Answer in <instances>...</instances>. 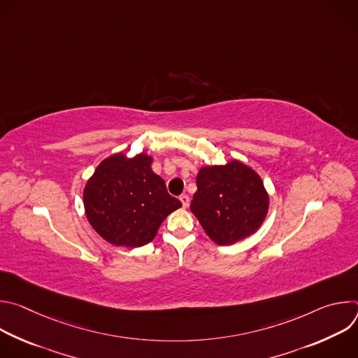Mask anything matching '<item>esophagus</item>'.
<instances>
[{
	"mask_svg": "<svg viewBox=\"0 0 358 358\" xmlns=\"http://www.w3.org/2000/svg\"><path fill=\"white\" fill-rule=\"evenodd\" d=\"M180 201H181V203H182V207L187 208L188 203H189V196H188L187 194H182V195L180 196Z\"/></svg>",
	"mask_w": 358,
	"mask_h": 358,
	"instance_id": "esophagus-1",
	"label": "esophagus"
}]
</instances>
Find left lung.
Wrapping results in <instances>:
<instances>
[{
    "mask_svg": "<svg viewBox=\"0 0 358 358\" xmlns=\"http://www.w3.org/2000/svg\"><path fill=\"white\" fill-rule=\"evenodd\" d=\"M189 210L211 241L234 245L261 228L269 192L257 171L234 159L199 169Z\"/></svg>",
    "mask_w": 358,
    "mask_h": 358,
    "instance_id": "8db88e82",
    "label": "left lung"
}]
</instances>
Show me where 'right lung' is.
<instances>
[{
  "instance_id": "right-lung-1",
  "label": "right lung",
  "mask_w": 358,
  "mask_h": 358,
  "mask_svg": "<svg viewBox=\"0 0 358 358\" xmlns=\"http://www.w3.org/2000/svg\"><path fill=\"white\" fill-rule=\"evenodd\" d=\"M152 156L116 152L101 162L83 188L92 228L115 246L140 248L156 238L163 221L182 203L152 173Z\"/></svg>"
}]
</instances>
